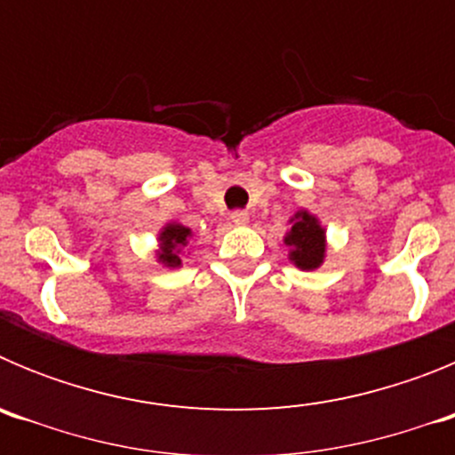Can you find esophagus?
<instances>
[{
    "label": "esophagus",
    "instance_id": "34e87169",
    "mask_svg": "<svg viewBox=\"0 0 455 455\" xmlns=\"http://www.w3.org/2000/svg\"><path fill=\"white\" fill-rule=\"evenodd\" d=\"M230 219H232V223H235V225H248L251 216H248L246 212H232Z\"/></svg>",
    "mask_w": 455,
    "mask_h": 455
}]
</instances>
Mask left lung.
<instances>
[{
  "label": "left lung",
  "instance_id": "1",
  "mask_svg": "<svg viewBox=\"0 0 455 455\" xmlns=\"http://www.w3.org/2000/svg\"><path fill=\"white\" fill-rule=\"evenodd\" d=\"M291 228L284 235V246H289V262L300 271H316L325 262L328 239L319 216L307 209H299L289 219Z\"/></svg>",
  "mask_w": 455,
  "mask_h": 455
}]
</instances>
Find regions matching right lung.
I'll return each instance as SVG.
<instances>
[{
	"mask_svg": "<svg viewBox=\"0 0 455 455\" xmlns=\"http://www.w3.org/2000/svg\"><path fill=\"white\" fill-rule=\"evenodd\" d=\"M191 236V228L182 225L180 220H168L159 230V235H156V262L166 268L182 267V252Z\"/></svg>",
	"mask_w": 455,
	"mask_h": 455,
	"instance_id": "right-lung-1",
	"label": "right lung"
}]
</instances>
